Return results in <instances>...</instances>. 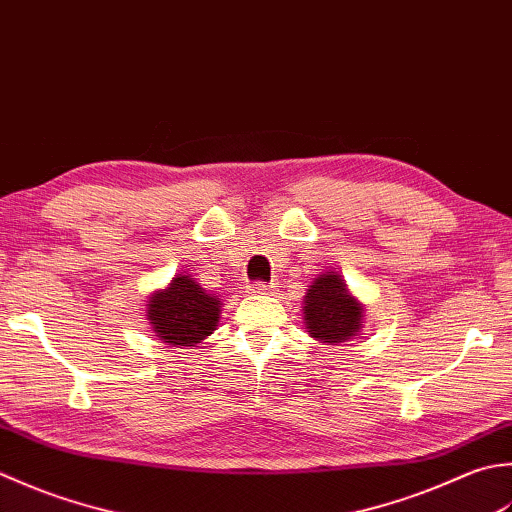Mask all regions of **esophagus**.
<instances>
[{
  "label": "esophagus",
  "mask_w": 512,
  "mask_h": 512,
  "mask_svg": "<svg viewBox=\"0 0 512 512\" xmlns=\"http://www.w3.org/2000/svg\"><path fill=\"white\" fill-rule=\"evenodd\" d=\"M249 294H254V296H269V294H274V287L271 285H254V287H249Z\"/></svg>",
  "instance_id": "obj_1"
}]
</instances>
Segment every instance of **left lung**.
Returning a JSON list of instances; mask_svg holds the SVG:
<instances>
[{
  "label": "left lung",
  "mask_w": 512,
  "mask_h": 512,
  "mask_svg": "<svg viewBox=\"0 0 512 512\" xmlns=\"http://www.w3.org/2000/svg\"><path fill=\"white\" fill-rule=\"evenodd\" d=\"M302 320L314 340L342 344L360 336L364 305L351 294L338 271H322L302 298Z\"/></svg>",
  "instance_id": "left-lung-1"
}]
</instances>
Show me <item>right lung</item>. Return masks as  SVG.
I'll list each match as a JSON object with an SVG mask.
<instances>
[{"mask_svg": "<svg viewBox=\"0 0 512 512\" xmlns=\"http://www.w3.org/2000/svg\"><path fill=\"white\" fill-rule=\"evenodd\" d=\"M223 302L181 271L163 289H156L145 305V318L156 338L170 347L192 349L212 336Z\"/></svg>", "mask_w": 512, "mask_h": 512, "instance_id": "add662e5", "label": "right lung"}]
</instances>
